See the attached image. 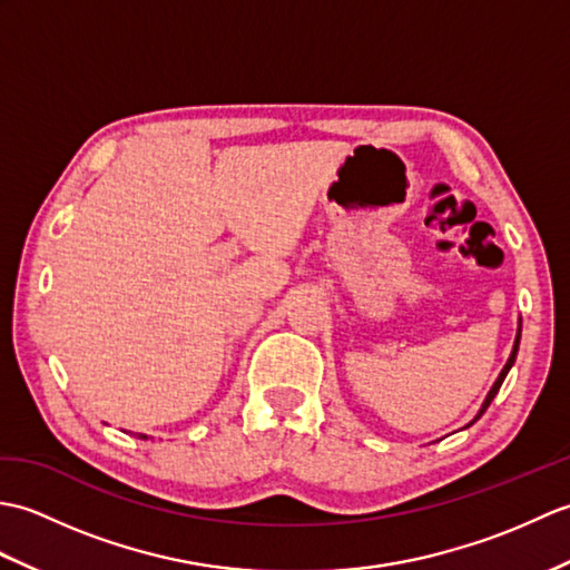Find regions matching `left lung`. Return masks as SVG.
<instances>
[{
	"label": "left lung",
	"mask_w": 570,
	"mask_h": 570,
	"mask_svg": "<svg viewBox=\"0 0 570 570\" xmlns=\"http://www.w3.org/2000/svg\"><path fill=\"white\" fill-rule=\"evenodd\" d=\"M519 337H522V325H519V331H517V337H514V347H512V355H510V360H507V365L502 367V372H500V377H498V382H494L492 384V390H490V394L485 396V402H482V409L478 411V416L475 419H472V421H478L482 414H485V411H488V406H490V402H492V399L494 396H498V392H500V386H502V382H504V377H507V372H510L512 370V365H514V360H517V350H519ZM470 421V423H472ZM470 423H468V426H470Z\"/></svg>",
	"instance_id": "1"
}]
</instances>
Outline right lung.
Returning a JSON list of instances; mask_svg holds the SVG:
<instances>
[{
	"label": "right lung",
	"mask_w": 570,
	"mask_h": 570,
	"mask_svg": "<svg viewBox=\"0 0 570 570\" xmlns=\"http://www.w3.org/2000/svg\"><path fill=\"white\" fill-rule=\"evenodd\" d=\"M139 439H147V435H144V433H139Z\"/></svg>",
	"instance_id": "add662e5"
}]
</instances>
